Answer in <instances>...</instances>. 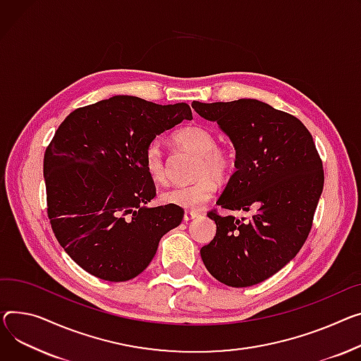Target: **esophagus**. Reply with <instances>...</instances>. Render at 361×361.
Listing matches in <instances>:
<instances>
[{
    "label": "esophagus",
    "mask_w": 361,
    "mask_h": 361,
    "mask_svg": "<svg viewBox=\"0 0 361 361\" xmlns=\"http://www.w3.org/2000/svg\"><path fill=\"white\" fill-rule=\"evenodd\" d=\"M197 213L196 212H185L184 213V222H188V221H191V219H195V218H197Z\"/></svg>",
    "instance_id": "obj_1"
}]
</instances>
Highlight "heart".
Wrapping results in <instances>:
<instances>
[{
    "label": "heart",
    "instance_id": "1",
    "mask_svg": "<svg viewBox=\"0 0 361 361\" xmlns=\"http://www.w3.org/2000/svg\"><path fill=\"white\" fill-rule=\"evenodd\" d=\"M173 139L183 148L197 155L195 183L168 188L161 195L164 204L176 206L184 210H199L216 193V180H226L233 170V158L218 145L216 135L200 125H188L178 129ZM143 165L152 181L165 183L166 165L161 143L152 140L143 152Z\"/></svg>",
    "mask_w": 361,
    "mask_h": 361
}]
</instances>
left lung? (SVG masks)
<instances>
[{
	"mask_svg": "<svg viewBox=\"0 0 361 361\" xmlns=\"http://www.w3.org/2000/svg\"><path fill=\"white\" fill-rule=\"evenodd\" d=\"M216 122L235 148L236 171L216 204L250 212L207 213L216 235L200 250L207 271L231 287L261 283L300 251L322 195V161L300 120L252 99L191 104Z\"/></svg>",
	"mask_w": 361,
	"mask_h": 361,
	"instance_id": "left-lung-1",
	"label": "left lung"
}]
</instances>
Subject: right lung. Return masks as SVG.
<instances>
[{"mask_svg": "<svg viewBox=\"0 0 361 361\" xmlns=\"http://www.w3.org/2000/svg\"><path fill=\"white\" fill-rule=\"evenodd\" d=\"M184 118H193L185 103L114 95L74 110L55 132L43 159L47 216L61 247L87 273L107 281L136 277L159 239L181 224L180 207H148L157 190L143 152Z\"/></svg>", "mask_w": 361, "mask_h": 361, "instance_id": "right-lung-1", "label": "right lung"}]
</instances>
